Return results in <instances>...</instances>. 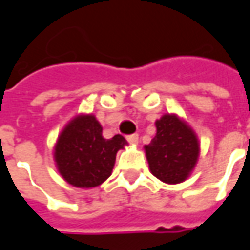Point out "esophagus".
Instances as JSON below:
<instances>
[{"mask_svg": "<svg viewBox=\"0 0 250 250\" xmlns=\"http://www.w3.org/2000/svg\"><path fill=\"white\" fill-rule=\"evenodd\" d=\"M126 140H128L130 144H137L139 143V134H130V136L126 137Z\"/></svg>", "mask_w": 250, "mask_h": 250, "instance_id": "34e87169", "label": "esophagus"}]
</instances>
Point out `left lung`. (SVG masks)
Instances as JSON below:
<instances>
[{"label":"left lung","instance_id":"1","mask_svg":"<svg viewBox=\"0 0 250 250\" xmlns=\"http://www.w3.org/2000/svg\"><path fill=\"white\" fill-rule=\"evenodd\" d=\"M155 124L156 136L144 146L150 172L168 185L182 183L198 162V137L176 114H164Z\"/></svg>","mask_w":250,"mask_h":250}]
</instances>
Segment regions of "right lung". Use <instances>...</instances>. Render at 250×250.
<instances>
[{
  "label": "right lung",
  "instance_id": "1",
  "mask_svg": "<svg viewBox=\"0 0 250 250\" xmlns=\"http://www.w3.org/2000/svg\"><path fill=\"white\" fill-rule=\"evenodd\" d=\"M125 145L128 143L121 134L104 139L98 120L93 114H81L72 118L59 134L54 159L67 183L91 188L110 176L117 152Z\"/></svg>",
  "mask_w": 250,
  "mask_h": 250
}]
</instances>
